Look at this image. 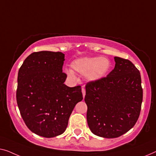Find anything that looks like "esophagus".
I'll list each match as a JSON object with an SVG mask.
<instances>
[{
	"label": "esophagus",
	"mask_w": 156,
	"mask_h": 156,
	"mask_svg": "<svg viewBox=\"0 0 156 156\" xmlns=\"http://www.w3.org/2000/svg\"><path fill=\"white\" fill-rule=\"evenodd\" d=\"M82 92H83V98H84L85 96V89L84 88V87H83L82 88Z\"/></svg>",
	"instance_id": "1"
}]
</instances>
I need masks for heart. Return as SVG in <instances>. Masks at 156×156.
<instances>
[{
	"label": "heart",
	"mask_w": 156,
	"mask_h": 156,
	"mask_svg": "<svg viewBox=\"0 0 156 156\" xmlns=\"http://www.w3.org/2000/svg\"><path fill=\"white\" fill-rule=\"evenodd\" d=\"M71 66L73 71L85 74L88 81L95 82L106 75L110 68V62L105 57H86L74 60ZM66 73L70 78L75 77V74L71 70H66Z\"/></svg>",
	"instance_id": "obj_1"
}]
</instances>
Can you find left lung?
<instances>
[{"mask_svg": "<svg viewBox=\"0 0 156 156\" xmlns=\"http://www.w3.org/2000/svg\"><path fill=\"white\" fill-rule=\"evenodd\" d=\"M114 59L115 68L106 77L85 85L88 126L95 135L108 139L134 127L143 99L139 71L128 59Z\"/></svg>", "mask_w": 156, "mask_h": 156, "instance_id": "obj_1", "label": "left lung"}]
</instances>
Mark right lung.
<instances>
[{
	"mask_svg": "<svg viewBox=\"0 0 156 156\" xmlns=\"http://www.w3.org/2000/svg\"><path fill=\"white\" fill-rule=\"evenodd\" d=\"M64 54L41 51L26 58L17 77L16 97L20 114L32 132L46 138L64 133L78 102L83 100L80 85L64 84Z\"/></svg>",
	"mask_w": 156,
	"mask_h": 156,
	"instance_id": "obj_1",
	"label": "right lung"
}]
</instances>
